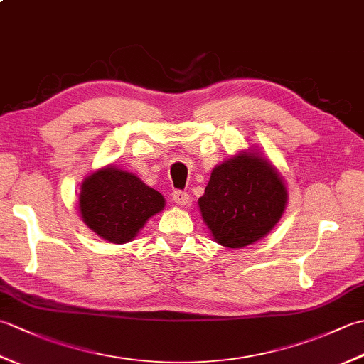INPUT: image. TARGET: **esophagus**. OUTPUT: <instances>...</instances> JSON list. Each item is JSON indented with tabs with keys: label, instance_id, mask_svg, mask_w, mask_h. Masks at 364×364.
<instances>
[{
	"label": "esophagus",
	"instance_id": "34e87169",
	"mask_svg": "<svg viewBox=\"0 0 364 364\" xmlns=\"http://www.w3.org/2000/svg\"><path fill=\"white\" fill-rule=\"evenodd\" d=\"M172 200L178 206H186L189 203V194L183 191H175L172 194Z\"/></svg>",
	"mask_w": 364,
	"mask_h": 364
}]
</instances>
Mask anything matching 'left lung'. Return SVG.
Segmentation results:
<instances>
[{
  "label": "left lung",
  "mask_w": 364,
  "mask_h": 364,
  "mask_svg": "<svg viewBox=\"0 0 364 364\" xmlns=\"http://www.w3.org/2000/svg\"><path fill=\"white\" fill-rule=\"evenodd\" d=\"M288 188L258 149L237 151L211 172L198 210L214 241L228 249L261 241L280 222Z\"/></svg>",
  "instance_id": "1"
}]
</instances>
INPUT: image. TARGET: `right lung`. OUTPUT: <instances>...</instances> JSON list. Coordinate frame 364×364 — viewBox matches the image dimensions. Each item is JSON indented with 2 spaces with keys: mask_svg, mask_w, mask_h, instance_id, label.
<instances>
[{
  "mask_svg": "<svg viewBox=\"0 0 364 364\" xmlns=\"http://www.w3.org/2000/svg\"><path fill=\"white\" fill-rule=\"evenodd\" d=\"M166 198L136 173L107 164L84 178L78 208L81 220L111 244H127L150 218L161 213Z\"/></svg>",
  "mask_w": 364,
  "mask_h": 364,
  "instance_id": "right-lung-1",
  "label": "right lung"
}]
</instances>
